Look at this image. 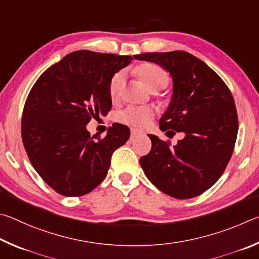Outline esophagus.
Instances as JSON below:
<instances>
[{"label":"esophagus","instance_id":"obj_1","mask_svg":"<svg viewBox=\"0 0 259 259\" xmlns=\"http://www.w3.org/2000/svg\"><path fill=\"white\" fill-rule=\"evenodd\" d=\"M140 135H141V133H140L139 131H137V130H132V131H131V140L137 139V138L140 137Z\"/></svg>","mask_w":259,"mask_h":259}]
</instances>
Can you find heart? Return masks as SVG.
<instances>
[{
  "mask_svg": "<svg viewBox=\"0 0 259 259\" xmlns=\"http://www.w3.org/2000/svg\"><path fill=\"white\" fill-rule=\"evenodd\" d=\"M135 74L153 92L165 88L169 81L168 72L156 63H142L135 69ZM124 83L125 75L122 71H118L111 77L110 81H109V97H110L111 101L115 102L119 99L122 88H124ZM153 117H155V111L150 107L130 106L118 112L117 119L122 124L135 127V128H143V127L149 125Z\"/></svg>",
  "mask_w": 259,
  "mask_h": 259,
  "instance_id": "b5f03b06",
  "label": "heart"
}]
</instances>
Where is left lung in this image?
I'll return each instance as SVG.
<instances>
[{
	"label": "left lung",
	"instance_id": "left-lung-1",
	"mask_svg": "<svg viewBox=\"0 0 259 259\" xmlns=\"http://www.w3.org/2000/svg\"><path fill=\"white\" fill-rule=\"evenodd\" d=\"M169 71L173 97L159 119L160 130L184 138L171 147L149 135L152 147L140 164L156 187L176 199H190L207 191L228 166L238 135L233 95L223 79L200 59L185 51L134 56Z\"/></svg>",
	"mask_w": 259,
	"mask_h": 259
}]
</instances>
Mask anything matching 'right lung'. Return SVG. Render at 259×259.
<instances>
[{"instance_id":"add662e5","label":"right lung","mask_w":259,"mask_h":259,"mask_svg":"<svg viewBox=\"0 0 259 259\" xmlns=\"http://www.w3.org/2000/svg\"><path fill=\"white\" fill-rule=\"evenodd\" d=\"M132 60L88 50L71 52L31 88L22 111V143L35 170L59 194L80 197L97 188L113 151L128 140L125 125L115 122L98 140L86 125L110 110L109 81Z\"/></svg>"}]
</instances>
